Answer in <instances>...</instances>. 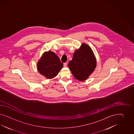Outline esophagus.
<instances>
[{
  "instance_id": "34e87169",
  "label": "esophagus",
  "mask_w": 134,
  "mask_h": 134,
  "mask_svg": "<svg viewBox=\"0 0 134 134\" xmlns=\"http://www.w3.org/2000/svg\"><path fill=\"white\" fill-rule=\"evenodd\" d=\"M63 65H64V67H66L67 66V63L66 62V63H64V64H63Z\"/></svg>"
}]
</instances>
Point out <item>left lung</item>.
<instances>
[{
	"label": "left lung",
	"instance_id": "left-lung-1",
	"mask_svg": "<svg viewBox=\"0 0 134 134\" xmlns=\"http://www.w3.org/2000/svg\"><path fill=\"white\" fill-rule=\"evenodd\" d=\"M96 60L92 50L85 43L73 54L68 67L73 76L80 81H85L93 72L96 67Z\"/></svg>",
	"mask_w": 134,
	"mask_h": 134
}]
</instances>
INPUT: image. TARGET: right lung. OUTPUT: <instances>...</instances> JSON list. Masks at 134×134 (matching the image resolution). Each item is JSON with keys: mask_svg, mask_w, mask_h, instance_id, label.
Here are the masks:
<instances>
[{"mask_svg": "<svg viewBox=\"0 0 134 134\" xmlns=\"http://www.w3.org/2000/svg\"><path fill=\"white\" fill-rule=\"evenodd\" d=\"M63 63L55 53L45 52L37 63V69L41 75L48 79L55 77L63 67Z\"/></svg>", "mask_w": 134, "mask_h": 134, "instance_id": "1", "label": "right lung"}]
</instances>
